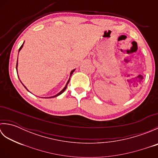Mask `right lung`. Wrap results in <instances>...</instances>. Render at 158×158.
Wrapping results in <instances>:
<instances>
[{
  "label": "right lung",
  "instance_id": "add662e5",
  "mask_svg": "<svg viewBox=\"0 0 158 158\" xmlns=\"http://www.w3.org/2000/svg\"><path fill=\"white\" fill-rule=\"evenodd\" d=\"M23 44L22 45V46L21 47H20V48L19 49V51H20V50H21V49L22 48V47H23ZM17 68H18V61H17V64H16V70H18V69H17ZM75 69H74V70H72V71L71 72H70V77H71V75H72V74L73 73V72L74 71H75ZM69 81H70V79H69V81H68V82H67V83H66V85H65V87H64V89L62 90V91L61 92H60L58 94H57L56 95H55V96H51V97H48V98H54V97H56V96H59V95H60V94H62L65 91V89H66V88H67V85H68V83H69ZM23 86H24V85H23ZM25 87V86H24ZM25 88L26 89H27V88H26V87H25ZM28 90V89H27Z\"/></svg>",
  "mask_w": 158,
  "mask_h": 158
}]
</instances>
